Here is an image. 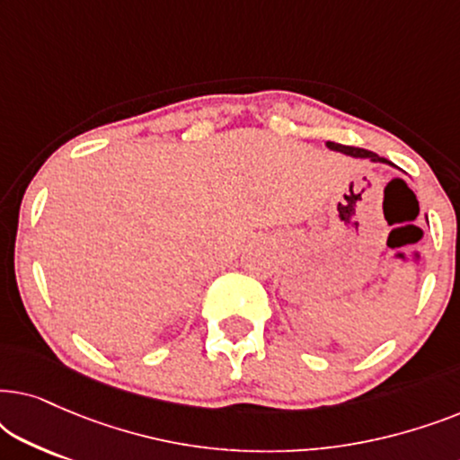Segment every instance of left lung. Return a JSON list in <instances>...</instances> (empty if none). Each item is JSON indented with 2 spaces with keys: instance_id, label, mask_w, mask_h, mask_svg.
I'll list each match as a JSON object with an SVG mask.
<instances>
[{
  "instance_id": "1",
  "label": "left lung",
  "mask_w": 460,
  "mask_h": 460,
  "mask_svg": "<svg viewBox=\"0 0 460 460\" xmlns=\"http://www.w3.org/2000/svg\"><path fill=\"white\" fill-rule=\"evenodd\" d=\"M326 146H329L331 150H339V153H343V155H349V156H360V159H370V161H379V163H389L387 159H383V156H376L375 153H370V150H364V148L343 146V144H335V142H326ZM389 165H394V163H389Z\"/></svg>"
}]
</instances>
